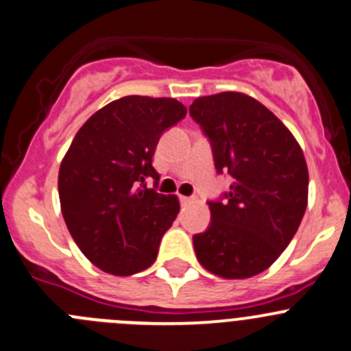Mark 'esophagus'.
<instances>
[{"label":"esophagus","mask_w":351,"mask_h":351,"mask_svg":"<svg viewBox=\"0 0 351 351\" xmlns=\"http://www.w3.org/2000/svg\"><path fill=\"white\" fill-rule=\"evenodd\" d=\"M196 199L195 198H191V196H181V205L182 206H188V205H191V203H195Z\"/></svg>","instance_id":"1"}]
</instances>
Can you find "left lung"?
Returning a JSON list of instances; mask_svg holds the SVG:
<instances>
[{
  "label": "left lung",
  "mask_w": 351,
  "mask_h": 351,
  "mask_svg": "<svg viewBox=\"0 0 351 351\" xmlns=\"http://www.w3.org/2000/svg\"><path fill=\"white\" fill-rule=\"evenodd\" d=\"M189 113L212 143L217 170L234 179L226 202H208L212 222L193 236L196 258L219 278H252L298 231L308 203L305 156L285 123L245 93L202 96Z\"/></svg>",
  "instance_id": "1"
}]
</instances>
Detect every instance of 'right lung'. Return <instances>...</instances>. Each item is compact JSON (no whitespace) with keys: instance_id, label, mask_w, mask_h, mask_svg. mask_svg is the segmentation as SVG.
Segmentation results:
<instances>
[{"instance_id":"obj_1","label":"right lung","mask_w":351,"mask_h":351,"mask_svg":"<svg viewBox=\"0 0 351 351\" xmlns=\"http://www.w3.org/2000/svg\"><path fill=\"white\" fill-rule=\"evenodd\" d=\"M184 117L178 99L123 96L89 117L63 156V219L86 258L103 272L131 276L156 260L181 206L178 196L160 195L145 181H158L152 160L160 136Z\"/></svg>"}]
</instances>
